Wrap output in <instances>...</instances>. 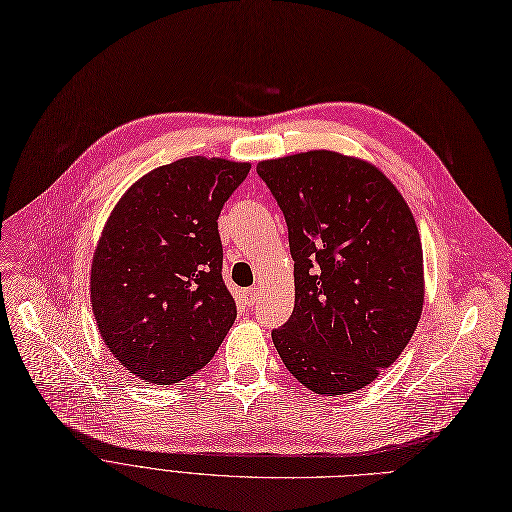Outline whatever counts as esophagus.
Listing matches in <instances>:
<instances>
[{
  "instance_id": "obj_1",
  "label": "esophagus",
  "mask_w": 512,
  "mask_h": 512,
  "mask_svg": "<svg viewBox=\"0 0 512 512\" xmlns=\"http://www.w3.org/2000/svg\"><path fill=\"white\" fill-rule=\"evenodd\" d=\"M258 298H260V287H258V285H254V287L243 291V300H246L248 306H254V304L258 302Z\"/></svg>"
}]
</instances>
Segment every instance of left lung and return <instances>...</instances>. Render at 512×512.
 Wrapping results in <instances>:
<instances>
[{
    "instance_id": "1",
    "label": "left lung",
    "mask_w": 512,
    "mask_h": 512,
    "mask_svg": "<svg viewBox=\"0 0 512 512\" xmlns=\"http://www.w3.org/2000/svg\"><path fill=\"white\" fill-rule=\"evenodd\" d=\"M283 210L296 304L275 348L314 394L356 392L396 362L425 298L423 248L400 191L369 162L329 150L262 160Z\"/></svg>"
}]
</instances>
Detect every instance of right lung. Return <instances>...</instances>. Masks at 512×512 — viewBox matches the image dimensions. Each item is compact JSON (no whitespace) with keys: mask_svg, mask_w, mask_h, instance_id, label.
I'll use <instances>...</instances> for the list:
<instances>
[{"mask_svg":"<svg viewBox=\"0 0 512 512\" xmlns=\"http://www.w3.org/2000/svg\"><path fill=\"white\" fill-rule=\"evenodd\" d=\"M250 168L181 158L143 175L114 206L91 262V306L104 344L135 377L179 383L223 344L237 308L216 221Z\"/></svg>","mask_w":512,"mask_h":512,"instance_id":"add662e5","label":"right lung"}]
</instances>
